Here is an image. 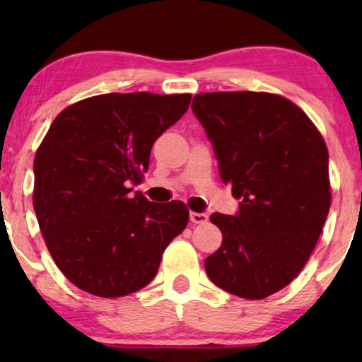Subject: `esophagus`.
Instances as JSON below:
<instances>
[{"instance_id":"1","label":"esophagus","mask_w":362,"mask_h":362,"mask_svg":"<svg viewBox=\"0 0 362 362\" xmlns=\"http://www.w3.org/2000/svg\"><path fill=\"white\" fill-rule=\"evenodd\" d=\"M189 219L192 224H204L207 222V214L206 212H189Z\"/></svg>"}]
</instances>
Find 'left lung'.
I'll return each instance as SVG.
<instances>
[{
  "mask_svg": "<svg viewBox=\"0 0 362 362\" xmlns=\"http://www.w3.org/2000/svg\"><path fill=\"white\" fill-rule=\"evenodd\" d=\"M191 108L240 199L234 216H211L222 245L204 260L207 276L240 298H267L318 242L331 204L328 148L306 113L274 93H199Z\"/></svg>",
  "mask_w": 362,
  "mask_h": 362,
  "instance_id": "left-lung-1",
  "label": "left lung"
}]
</instances>
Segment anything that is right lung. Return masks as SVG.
<instances>
[{"label":"right lung","instance_id":"right-lung-1","mask_svg":"<svg viewBox=\"0 0 362 362\" xmlns=\"http://www.w3.org/2000/svg\"><path fill=\"white\" fill-rule=\"evenodd\" d=\"M189 93H103L56 117L34 158L39 229L59 270L87 293L117 298L155 279L189 219L181 201H148L132 185L151 146L189 108Z\"/></svg>","mask_w":362,"mask_h":362}]
</instances>
